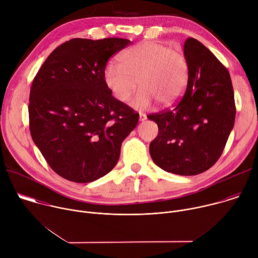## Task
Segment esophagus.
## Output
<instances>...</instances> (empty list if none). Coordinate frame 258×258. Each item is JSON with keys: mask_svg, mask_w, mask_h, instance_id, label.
<instances>
[{"mask_svg": "<svg viewBox=\"0 0 258 258\" xmlns=\"http://www.w3.org/2000/svg\"><path fill=\"white\" fill-rule=\"evenodd\" d=\"M139 118H140V121H144V120H146V118H147V115H146L145 113H142V112H140V113H139Z\"/></svg>", "mask_w": 258, "mask_h": 258, "instance_id": "1", "label": "esophagus"}]
</instances>
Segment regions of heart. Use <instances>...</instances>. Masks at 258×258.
<instances>
[{
    "mask_svg": "<svg viewBox=\"0 0 258 258\" xmlns=\"http://www.w3.org/2000/svg\"><path fill=\"white\" fill-rule=\"evenodd\" d=\"M119 62H110L104 70L105 84L119 102H126L140 85L142 89L133 102L135 107H148L154 99L162 106H169L186 88V59L166 44L139 43L122 52Z\"/></svg>",
    "mask_w": 258,
    "mask_h": 258,
    "instance_id": "obj_1",
    "label": "heart"
}]
</instances>
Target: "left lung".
Returning <instances> with one entry per match:
<instances>
[{
  "label": "left lung",
  "mask_w": 258,
  "mask_h": 258,
  "mask_svg": "<svg viewBox=\"0 0 258 258\" xmlns=\"http://www.w3.org/2000/svg\"><path fill=\"white\" fill-rule=\"evenodd\" d=\"M185 94L171 108L147 115L158 125L150 143L154 163L179 175L209 169L222 155L234 127L236 106L228 69L199 41L187 39Z\"/></svg>",
  "instance_id": "1"
}]
</instances>
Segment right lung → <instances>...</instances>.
Returning a JSON list of instances; mask_svg holds the SVG:
<instances>
[{
    "label": "right lung",
    "instance_id": "right-lung-1",
    "mask_svg": "<svg viewBox=\"0 0 258 258\" xmlns=\"http://www.w3.org/2000/svg\"><path fill=\"white\" fill-rule=\"evenodd\" d=\"M130 40L72 39L57 47L33 79L29 131L50 167L75 182H91L116 165L139 113L107 88L108 59Z\"/></svg>",
    "mask_w": 258,
    "mask_h": 258
}]
</instances>
